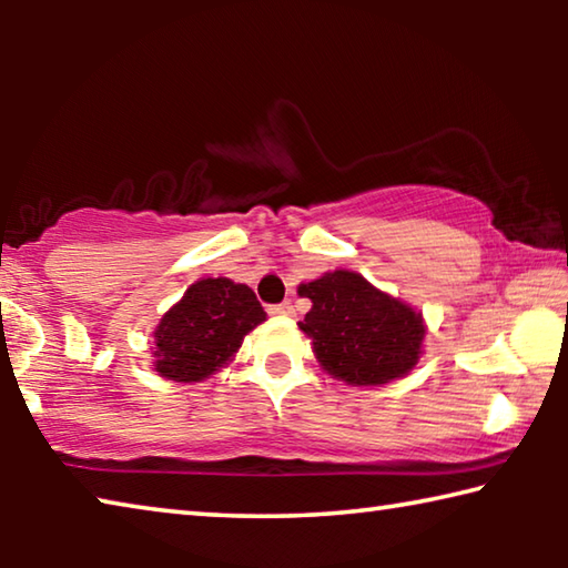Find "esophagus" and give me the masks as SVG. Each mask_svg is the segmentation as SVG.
<instances>
[{
	"instance_id": "obj_1",
	"label": "esophagus",
	"mask_w": 568,
	"mask_h": 568,
	"mask_svg": "<svg viewBox=\"0 0 568 568\" xmlns=\"http://www.w3.org/2000/svg\"><path fill=\"white\" fill-rule=\"evenodd\" d=\"M267 311L275 313V315H293L295 307H293L291 301H283V303H277V305H271V307H267Z\"/></svg>"
}]
</instances>
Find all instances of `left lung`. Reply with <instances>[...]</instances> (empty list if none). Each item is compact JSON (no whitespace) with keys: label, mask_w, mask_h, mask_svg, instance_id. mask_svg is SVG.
<instances>
[{"label":"left lung","mask_w":568,"mask_h":568,"mask_svg":"<svg viewBox=\"0 0 568 568\" xmlns=\"http://www.w3.org/2000/svg\"><path fill=\"white\" fill-rule=\"evenodd\" d=\"M313 307L301 331L313 338L323 368L351 386L390 383L418 363L420 313L373 287L363 275L335 271L301 285Z\"/></svg>","instance_id":"obj_1"}]
</instances>
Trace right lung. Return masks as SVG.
<instances>
[{
	"instance_id": "1",
	"label": "right lung",
	"mask_w": 568,
	"mask_h": 568,
	"mask_svg": "<svg viewBox=\"0 0 568 568\" xmlns=\"http://www.w3.org/2000/svg\"><path fill=\"white\" fill-rule=\"evenodd\" d=\"M265 321L247 285L205 277L190 285L155 331L158 373L170 381H203L237 353L245 335Z\"/></svg>"
}]
</instances>
